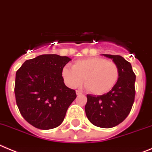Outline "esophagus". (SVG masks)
<instances>
[{"mask_svg": "<svg viewBox=\"0 0 152 152\" xmlns=\"http://www.w3.org/2000/svg\"><path fill=\"white\" fill-rule=\"evenodd\" d=\"M76 95H82V92H81V91H79V90H76Z\"/></svg>", "mask_w": 152, "mask_h": 152, "instance_id": "34e87169", "label": "esophagus"}]
</instances>
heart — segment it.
<instances>
[{"label": "heart", "mask_w": 152, "mask_h": 152, "mask_svg": "<svg viewBox=\"0 0 152 152\" xmlns=\"http://www.w3.org/2000/svg\"><path fill=\"white\" fill-rule=\"evenodd\" d=\"M62 76L65 83L73 88L81 86L84 79L86 89L93 95H101L115 86L120 70L113 61L102 57H88L75 61L72 68H63Z\"/></svg>", "instance_id": "obj_1"}]
</instances>
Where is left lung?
<instances>
[{
	"label": "left lung",
	"instance_id": "obj_1",
	"mask_svg": "<svg viewBox=\"0 0 152 152\" xmlns=\"http://www.w3.org/2000/svg\"><path fill=\"white\" fill-rule=\"evenodd\" d=\"M110 58L119 67L120 77L115 86L102 95H87L85 110L93 125L111 128L122 123L132 109L135 100L136 75L131 64L120 55L103 54Z\"/></svg>",
	"mask_w": 152,
	"mask_h": 152
}]
</instances>
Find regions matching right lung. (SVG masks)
I'll return each instance as SVG.
<instances>
[{
  "label": "right lung",
  "mask_w": 152,
  "mask_h": 152,
  "mask_svg": "<svg viewBox=\"0 0 152 152\" xmlns=\"http://www.w3.org/2000/svg\"><path fill=\"white\" fill-rule=\"evenodd\" d=\"M71 61L57 54L27 60L16 71L14 92L21 115L40 129H54L64 121L76 99V91L64 83L62 69Z\"/></svg>",
  "instance_id": "1"
}]
</instances>
